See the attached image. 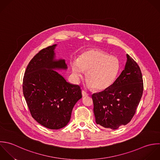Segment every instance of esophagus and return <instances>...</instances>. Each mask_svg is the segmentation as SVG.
<instances>
[{
	"instance_id": "esophagus-1",
	"label": "esophagus",
	"mask_w": 160,
	"mask_h": 160,
	"mask_svg": "<svg viewBox=\"0 0 160 160\" xmlns=\"http://www.w3.org/2000/svg\"><path fill=\"white\" fill-rule=\"evenodd\" d=\"M82 93L83 97H87L88 95V93H87L86 92H85L83 90L82 92Z\"/></svg>"
}]
</instances>
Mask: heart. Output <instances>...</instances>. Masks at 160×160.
<instances>
[{
	"label": "heart",
	"instance_id": "obj_1",
	"mask_svg": "<svg viewBox=\"0 0 160 160\" xmlns=\"http://www.w3.org/2000/svg\"><path fill=\"white\" fill-rule=\"evenodd\" d=\"M119 70L118 60L99 50L85 52L72 63V74L76 82H78L87 72V87L99 90H105L114 83Z\"/></svg>",
	"mask_w": 160,
	"mask_h": 160
}]
</instances>
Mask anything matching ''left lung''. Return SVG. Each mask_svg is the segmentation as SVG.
<instances>
[{
	"label": "left lung",
	"mask_w": 160,
	"mask_h": 160,
	"mask_svg": "<svg viewBox=\"0 0 160 160\" xmlns=\"http://www.w3.org/2000/svg\"><path fill=\"white\" fill-rule=\"evenodd\" d=\"M124 70L105 90L92 95L97 124L116 130L128 124L134 116L143 91L141 70L127 54Z\"/></svg>",
	"instance_id": "8db88e82"
}]
</instances>
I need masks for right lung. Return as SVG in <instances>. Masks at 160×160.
<instances>
[{
    "label": "right lung",
    "instance_id": "right-lung-1",
    "mask_svg": "<svg viewBox=\"0 0 160 160\" xmlns=\"http://www.w3.org/2000/svg\"><path fill=\"white\" fill-rule=\"evenodd\" d=\"M57 44L40 50L29 62L23 79V93L32 117L52 130L65 127L73 107L82 97L79 85L68 82L56 70H67L56 58Z\"/></svg>",
    "mask_w": 160,
    "mask_h": 160
}]
</instances>
